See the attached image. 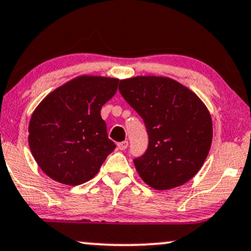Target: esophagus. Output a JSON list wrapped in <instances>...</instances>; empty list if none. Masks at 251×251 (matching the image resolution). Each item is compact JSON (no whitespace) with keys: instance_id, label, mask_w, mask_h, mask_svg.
Here are the masks:
<instances>
[{"instance_id":"esophagus-1","label":"esophagus","mask_w":251,"mask_h":251,"mask_svg":"<svg viewBox=\"0 0 251 251\" xmlns=\"http://www.w3.org/2000/svg\"><path fill=\"white\" fill-rule=\"evenodd\" d=\"M127 146H128V141H127V140H125V141H122V143H119V144L117 145L118 150H120V151H124V150H126V149H127Z\"/></svg>"}]
</instances>
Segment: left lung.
I'll return each mask as SVG.
<instances>
[{"instance_id": "8db88e82", "label": "left lung", "mask_w": 251, "mask_h": 251, "mask_svg": "<svg viewBox=\"0 0 251 251\" xmlns=\"http://www.w3.org/2000/svg\"><path fill=\"white\" fill-rule=\"evenodd\" d=\"M119 91L144 119L149 149L134 159L138 174L156 191L185 185L204 164L213 140V122L204 102L170 77L122 79Z\"/></svg>"}]
</instances>
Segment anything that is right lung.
Masks as SVG:
<instances>
[{"label":"right lung","mask_w":251,"mask_h":251,"mask_svg":"<svg viewBox=\"0 0 251 251\" xmlns=\"http://www.w3.org/2000/svg\"><path fill=\"white\" fill-rule=\"evenodd\" d=\"M118 78L81 75L50 92L29 122V147L42 171L57 182L91 180L116 145L100 110L117 92Z\"/></svg>","instance_id":"right-lung-1"}]
</instances>
